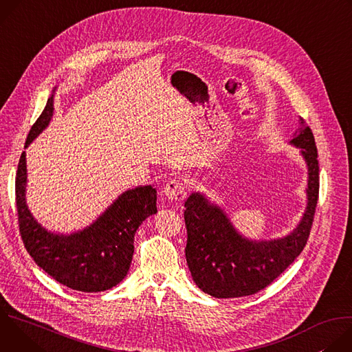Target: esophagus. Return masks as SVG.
Masks as SVG:
<instances>
[{
    "instance_id": "1",
    "label": "esophagus",
    "mask_w": 352,
    "mask_h": 352,
    "mask_svg": "<svg viewBox=\"0 0 352 352\" xmlns=\"http://www.w3.org/2000/svg\"><path fill=\"white\" fill-rule=\"evenodd\" d=\"M164 195L171 200V202H181L186 197V188L178 179H171L164 185Z\"/></svg>"
}]
</instances>
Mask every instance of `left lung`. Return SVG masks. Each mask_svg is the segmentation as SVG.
Listing matches in <instances>:
<instances>
[{"label": "left lung", "instance_id": "8db88e82", "mask_svg": "<svg viewBox=\"0 0 352 352\" xmlns=\"http://www.w3.org/2000/svg\"><path fill=\"white\" fill-rule=\"evenodd\" d=\"M300 148L308 166L307 209L292 232L270 241L239 234L227 213L199 192L185 202L188 232L185 256L192 278L214 298H238L259 292L272 284L302 252L309 238L319 197L318 148L311 128L299 118L289 140Z\"/></svg>", "mask_w": 352, "mask_h": 352}]
</instances>
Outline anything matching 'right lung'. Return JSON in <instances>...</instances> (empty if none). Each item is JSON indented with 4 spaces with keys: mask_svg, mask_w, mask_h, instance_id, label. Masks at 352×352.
<instances>
[{
    "mask_svg": "<svg viewBox=\"0 0 352 352\" xmlns=\"http://www.w3.org/2000/svg\"><path fill=\"white\" fill-rule=\"evenodd\" d=\"M53 111L52 96L33 124L25 148L45 129ZM26 181L23 152L15 181L18 221L25 248L37 266L65 287L82 292L106 291L121 283L132 262L136 230L157 213L156 189L144 185L125 190L93 224L65 235L48 231L34 220L26 205Z\"/></svg>",
    "mask_w": 352,
    "mask_h": 352,
    "instance_id": "right-lung-1",
    "label": "right lung"
}]
</instances>
